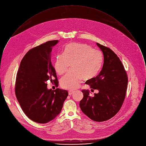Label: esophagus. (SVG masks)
<instances>
[{"label":"esophagus","instance_id":"1","mask_svg":"<svg viewBox=\"0 0 146 146\" xmlns=\"http://www.w3.org/2000/svg\"><path fill=\"white\" fill-rule=\"evenodd\" d=\"M74 91H71V90H69V91H68V94H69L70 96H71V95L73 94H74Z\"/></svg>","mask_w":146,"mask_h":146}]
</instances>
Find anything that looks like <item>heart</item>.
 Returning a JSON list of instances; mask_svg holds the SVG:
<instances>
[{
	"label": "heart",
	"instance_id": "b5f03b06",
	"mask_svg": "<svg viewBox=\"0 0 146 146\" xmlns=\"http://www.w3.org/2000/svg\"><path fill=\"white\" fill-rule=\"evenodd\" d=\"M103 63L102 53L93 49L83 43H70L63 49V54H58L54 67L56 72L61 75L66 73L72 66L71 72L61 79V87L68 90L77 89L84 79L89 80L97 76Z\"/></svg>",
	"mask_w": 146,
	"mask_h": 146
}]
</instances>
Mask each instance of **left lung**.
I'll return each mask as SVG.
<instances>
[{"instance_id": "left-lung-1", "label": "left lung", "mask_w": 146, "mask_h": 146, "mask_svg": "<svg viewBox=\"0 0 146 146\" xmlns=\"http://www.w3.org/2000/svg\"><path fill=\"white\" fill-rule=\"evenodd\" d=\"M103 52L104 62L100 74L89 80L91 90L97 89L98 93L92 97L88 90H83V98L80 107L84 114L93 121L101 122L113 117L124 102L127 85V76L124 67L117 56L109 48L98 42Z\"/></svg>"}]
</instances>
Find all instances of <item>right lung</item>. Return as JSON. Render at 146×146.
<instances>
[{
    "instance_id": "add662e5",
    "label": "right lung",
    "mask_w": 146,
    "mask_h": 146,
    "mask_svg": "<svg viewBox=\"0 0 146 146\" xmlns=\"http://www.w3.org/2000/svg\"><path fill=\"white\" fill-rule=\"evenodd\" d=\"M58 40L48 41L36 46L25 55L18 70L15 94L26 115L34 122L45 124L61 112L68 92L47 88L49 80L58 85L51 62L52 48Z\"/></svg>"
}]
</instances>
